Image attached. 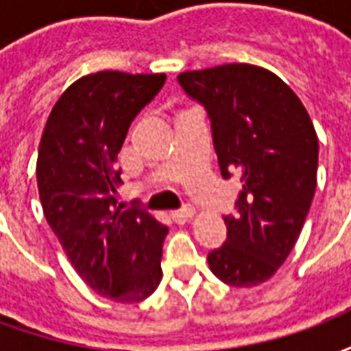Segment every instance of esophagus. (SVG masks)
I'll use <instances>...</instances> for the list:
<instances>
[{"mask_svg":"<svg viewBox=\"0 0 351 351\" xmlns=\"http://www.w3.org/2000/svg\"><path fill=\"white\" fill-rule=\"evenodd\" d=\"M193 214H195V210H193L191 206H186L182 210L171 213V218H173V221H176V223H186V221L193 218Z\"/></svg>","mask_w":351,"mask_h":351,"instance_id":"esophagus-1","label":"esophagus"}]
</instances>
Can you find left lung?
Returning <instances> with one entry per match:
<instances>
[{"label":"left lung","mask_w":351,"mask_h":351,"mask_svg":"<svg viewBox=\"0 0 351 351\" xmlns=\"http://www.w3.org/2000/svg\"><path fill=\"white\" fill-rule=\"evenodd\" d=\"M178 82L210 116L221 176L243 182L239 214L223 218L228 241L208 267L228 286H259L293 250L314 199V123L293 90L259 65L184 71Z\"/></svg>","instance_id":"8db88e82"}]
</instances>
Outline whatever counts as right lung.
<instances>
[{
    "label": "right lung",
    "instance_id": "obj_1",
    "mask_svg": "<svg viewBox=\"0 0 351 351\" xmlns=\"http://www.w3.org/2000/svg\"><path fill=\"white\" fill-rule=\"evenodd\" d=\"M165 73H90L75 80L43 130L37 186L43 213L79 276L116 302L145 301L161 282L169 229L145 210L118 206L114 163L133 118Z\"/></svg>",
    "mask_w": 351,
    "mask_h": 351
}]
</instances>
